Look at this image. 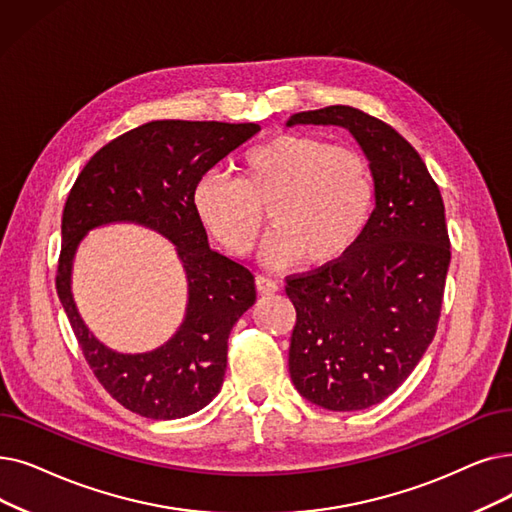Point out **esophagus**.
I'll return each mask as SVG.
<instances>
[{
    "mask_svg": "<svg viewBox=\"0 0 512 512\" xmlns=\"http://www.w3.org/2000/svg\"><path fill=\"white\" fill-rule=\"evenodd\" d=\"M255 284H257V291L259 293H268V295L276 293L278 288H280V284L274 278H270V276H257Z\"/></svg>",
    "mask_w": 512,
    "mask_h": 512,
    "instance_id": "1",
    "label": "esophagus"
}]
</instances>
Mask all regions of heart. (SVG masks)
I'll return each mask as SVG.
<instances>
[{"label":"heart","instance_id":"obj_1","mask_svg":"<svg viewBox=\"0 0 512 512\" xmlns=\"http://www.w3.org/2000/svg\"><path fill=\"white\" fill-rule=\"evenodd\" d=\"M236 171V180L209 171L192 192L198 221L236 257L255 249L263 211L276 228L265 259L278 268L303 257L311 265L335 263L368 226L376 188L360 150L309 133H280L244 150Z\"/></svg>","mask_w":512,"mask_h":512}]
</instances>
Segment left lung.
Returning <instances> with one entry per match:
<instances>
[{
    "instance_id": "obj_1",
    "label": "left lung",
    "mask_w": 512,
    "mask_h": 512,
    "mask_svg": "<svg viewBox=\"0 0 512 512\" xmlns=\"http://www.w3.org/2000/svg\"><path fill=\"white\" fill-rule=\"evenodd\" d=\"M349 129L370 161L376 207L335 263L286 278L297 322L288 370L297 391L332 412L383 402L431 345L450 265L441 192L420 154L353 106L297 113L286 125Z\"/></svg>"
}]
</instances>
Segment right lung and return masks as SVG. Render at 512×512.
<instances>
[{"label":"right lung","mask_w":512,"mask_h":512,"mask_svg":"<svg viewBox=\"0 0 512 512\" xmlns=\"http://www.w3.org/2000/svg\"><path fill=\"white\" fill-rule=\"evenodd\" d=\"M259 129L257 123L150 121L102 146L66 198L56 272L60 303L100 385L140 416H190L224 385L230 330L255 303V278L242 263L209 247L192 192L211 167ZM113 220H131L169 237L187 270V318L154 352L108 350L86 330L72 301L70 270L80 238Z\"/></svg>","instance_id":"1"}]
</instances>
